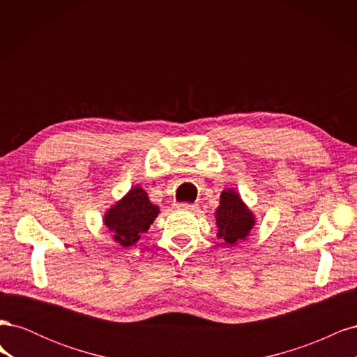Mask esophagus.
<instances>
[{"instance_id":"esophagus-1","label":"esophagus","mask_w":357,"mask_h":357,"mask_svg":"<svg viewBox=\"0 0 357 357\" xmlns=\"http://www.w3.org/2000/svg\"><path fill=\"white\" fill-rule=\"evenodd\" d=\"M178 210H186V211H197L198 210V204H188V202H181L177 204Z\"/></svg>"}]
</instances>
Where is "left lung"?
<instances>
[{"mask_svg": "<svg viewBox=\"0 0 357 357\" xmlns=\"http://www.w3.org/2000/svg\"><path fill=\"white\" fill-rule=\"evenodd\" d=\"M215 225H218L219 238L228 244H236L250 234L255 225V215L248 210L240 195L232 189L223 190L220 205L215 210Z\"/></svg>", "mask_w": 357, "mask_h": 357, "instance_id": "left-lung-1", "label": "left lung"}]
</instances>
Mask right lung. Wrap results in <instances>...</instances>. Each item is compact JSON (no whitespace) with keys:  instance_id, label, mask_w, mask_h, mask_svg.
<instances>
[{"instance_id":"right-lung-1","label":"right lung","mask_w":357,"mask_h":357,"mask_svg":"<svg viewBox=\"0 0 357 357\" xmlns=\"http://www.w3.org/2000/svg\"><path fill=\"white\" fill-rule=\"evenodd\" d=\"M159 213L142 188H132L104 215V225L113 234L114 241L123 247L135 244L143 232L149 231Z\"/></svg>"}]
</instances>
